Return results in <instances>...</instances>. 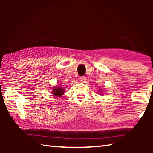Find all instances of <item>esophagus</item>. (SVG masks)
Segmentation results:
<instances>
[{"mask_svg": "<svg viewBox=\"0 0 153 153\" xmlns=\"http://www.w3.org/2000/svg\"><path fill=\"white\" fill-rule=\"evenodd\" d=\"M85 76H81L80 78H79V81H81V83H84L85 81Z\"/></svg>", "mask_w": 153, "mask_h": 153, "instance_id": "obj_1", "label": "esophagus"}]
</instances>
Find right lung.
<instances>
[{
	"label": "right lung",
	"mask_w": 153,
	"mask_h": 153,
	"mask_svg": "<svg viewBox=\"0 0 153 153\" xmlns=\"http://www.w3.org/2000/svg\"><path fill=\"white\" fill-rule=\"evenodd\" d=\"M52 94H53V96L55 97H59L62 95L64 94V89L61 86H58V87H54L53 89V91H52Z\"/></svg>",
	"instance_id": "1"
}]
</instances>
